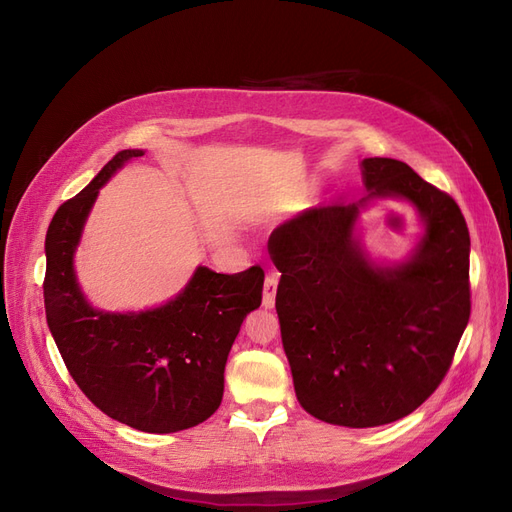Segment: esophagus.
<instances>
[{
    "label": "esophagus",
    "mask_w": 512,
    "mask_h": 512,
    "mask_svg": "<svg viewBox=\"0 0 512 512\" xmlns=\"http://www.w3.org/2000/svg\"><path fill=\"white\" fill-rule=\"evenodd\" d=\"M275 292H277V275L271 273L265 280V288H262V307L271 309L275 305Z\"/></svg>",
    "instance_id": "obj_1"
}]
</instances>
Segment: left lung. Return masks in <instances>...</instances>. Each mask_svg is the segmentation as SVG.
Masks as SVG:
<instances>
[{
  "label": "left lung",
  "mask_w": 512,
  "mask_h": 512,
  "mask_svg": "<svg viewBox=\"0 0 512 512\" xmlns=\"http://www.w3.org/2000/svg\"><path fill=\"white\" fill-rule=\"evenodd\" d=\"M361 175V200L307 209L269 237L294 393L305 412L352 429L421 406L470 320V232L455 200L399 160L365 158ZM378 197L406 199L422 215L424 235L404 261H374L355 235Z\"/></svg>",
  "instance_id": "obj_1"
}]
</instances>
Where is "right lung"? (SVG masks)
<instances>
[{"instance_id":"1","label":"right lung","mask_w":512,"mask_h":512,"mask_svg":"<svg viewBox=\"0 0 512 512\" xmlns=\"http://www.w3.org/2000/svg\"><path fill=\"white\" fill-rule=\"evenodd\" d=\"M141 156L143 149L119 151L53 215L44 309L61 359L91 404L138 431L175 433L220 408L228 352L245 316L260 307L265 271L196 267L177 297L158 307L104 312L91 305L76 280V247L102 185Z\"/></svg>"}]
</instances>
